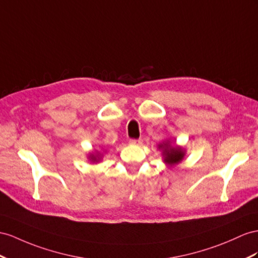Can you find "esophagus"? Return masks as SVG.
<instances>
[{
	"label": "esophagus",
	"instance_id": "obj_1",
	"mask_svg": "<svg viewBox=\"0 0 258 258\" xmlns=\"http://www.w3.org/2000/svg\"><path fill=\"white\" fill-rule=\"evenodd\" d=\"M130 144L134 145V146H140L142 144V140H130Z\"/></svg>",
	"mask_w": 258,
	"mask_h": 258
}]
</instances>
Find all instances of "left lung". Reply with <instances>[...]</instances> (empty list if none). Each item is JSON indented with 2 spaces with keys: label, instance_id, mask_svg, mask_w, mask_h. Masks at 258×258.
<instances>
[{
  "label": "left lung",
  "instance_id": "left-lung-1",
  "mask_svg": "<svg viewBox=\"0 0 258 258\" xmlns=\"http://www.w3.org/2000/svg\"><path fill=\"white\" fill-rule=\"evenodd\" d=\"M157 148L161 151L162 160L170 169L180 164L186 155L185 148L180 146V145H175L174 141L171 140L163 141L162 143L158 144Z\"/></svg>",
  "mask_w": 258,
  "mask_h": 258
}]
</instances>
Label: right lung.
Wrapping results in <instances>:
<instances>
[{
	"label": "right lung",
	"instance_id": "obj_1",
	"mask_svg": "<svg viewBox=\"0 0 258 258\" xmlns=\"http://www.w3.org/2000/svg\"><path fill=\"white\" fill-rule=\"evenodd\" d=\"M105 153H107V150H95V151H92V153H89V155H88V160L91 163L100 162V161H102L103 156H104Z\"/></svg>",
	"mask_w": 258,
	"mask_h": 258
}]
</instances>
